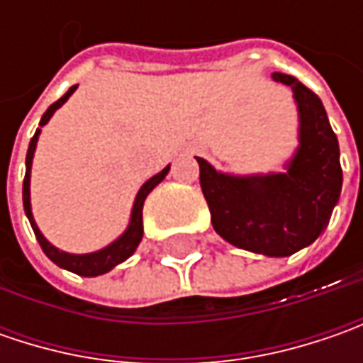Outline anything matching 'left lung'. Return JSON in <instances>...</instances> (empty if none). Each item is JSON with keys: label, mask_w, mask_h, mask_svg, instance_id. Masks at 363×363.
Listing matches in <instances>:
<instances>
[{"label": "left lung", "mask_w": 363, "mask_h": 363, "mask_svg": "<svg viewBox=\"0 0 363 363\" xmlns=\"http://www.w3.org/2000/svg\"><path fill=\"white\" fill-rule=\"evenodd\" d=\"M272 78L291 86L299 111V147L285 174L230 175L196 160L214 230L244 250L291 257L328 228L343 174L340 143L321 99L295 77L274 72Z\"/></svg>", "instance_id": "8db88e82"}]
</instances>
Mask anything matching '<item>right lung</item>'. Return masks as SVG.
<instances>
[{"label": "right lung", "mask_w": 363, "mask_h": 363, "mask_svg": "<svg viewBox=\"0 0 363 363\" xmlns=\"http://www.w3.org/2000/svg\"><path fill=\"white\" fill-rule=\"evenodd\" d=\"M74 91H77V84L70 86L68 92H66L64 96H60L54 105L48 106V111L42 115L40 127H44V125L48 123L50 117L54 115V111L60 108V106L68 101V96ZM38 135H40V129L35 131V135L32 137V141H30V147H28V155H26V177H23V210H26V216H28L30 224H32V230H34L35 238H38V242L42 246L44 255H46L54 264H58L60 269L77 272L80 277H99V274H105V272H108L111 269H115L117 264H121L123 260H127V258L131 257L133 252H135V248L141 242V238H143V203H145V198L149 196V191L155 188L161 179L167 175L169 165H167L165 169H161L157 175H153L151 179H147L145 184L141 186V189L137 191V198H135V203H133L129 226H127V230L123 232L115 242H111L108 246L96 250V252H91V255H70V252H64L60 248H56L54 244H50L48 240L44 238V234L40 232L34 216H32V203H30V172H32V160H34Z\"/></svg>", "instance_id": "right-lung-1"}]
</instances>
